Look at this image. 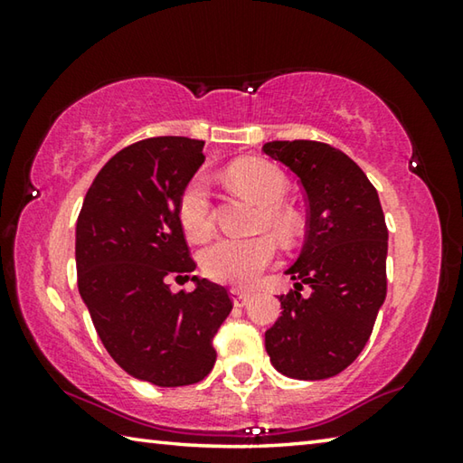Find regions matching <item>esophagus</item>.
Here are the masks:
<instances>
[{
	"instance_id": "esophagus-1",
	"label": "esophagus",
	"mask_w": 463,
	"mask_h": 463,
	"mask_svg": "<svg viewBox=\"0 0 463 463\" xmlns=\"http://www.w3.org/2000/svg\"><path fill=\"white\" fill-rule=\"evenodd\" d=\"M231 298L234 302V307H245V304L250 300V294L249 292H242V289H231Z\"/></svg>"
}]
</instances>
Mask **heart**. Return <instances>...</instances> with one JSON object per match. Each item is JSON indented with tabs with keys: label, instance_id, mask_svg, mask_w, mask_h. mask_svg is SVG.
Here are the masks:
<instances>
[{
	"label": "heart",
	"instance_id": "1",
	"mask_svg": "<svg viewBox=\"0 0 463 463\" xmlns=\"http://www.w3.org/2000/svg\"><path fill=\"white\" fill-rule=\"evenodd\" d=\"M231 184L239 192L260 203V226L268 229L281 241L294 239L298 232V216L284 200L289 192V182L284 171L269 161L249 159L241 161L229 171ZM177 216L184 232L192 241L206 239L213 231V195L208 179L194 175L179 194ZM276 242L265 234L250 239L222 237L203 249L202 268L208 278L221 284L249 286L261 276L276 260Z\"/></svg>",
	"mask_w": 463,
	"mask_h": 463
}]
</instances>
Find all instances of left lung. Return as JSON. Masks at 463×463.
Returning a JSON list of instances; mask_svg holds the SVG:
<instances>
[{
	"label": "left lung",
	"mask_w": 463,
	"mask_h": 463,
	"mask_svg": "<svg viewBox=\"0 0 463 463\" xmlns=\"http://www.w3.org/2000/svg\"><path fill=\"white\" fill-rule=\"evenodd\" d=\"M263 153L296 174L308 206L307 241L286 271L296 284L279 296L284 310L265 333V349L288 378H333L362 354L386 298L388 229L378 192L326 143L273 140Z\"/></svg>",
	"instance_id": "1"
}]
</instances>
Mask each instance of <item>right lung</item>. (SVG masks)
<instances>
[{
	"label": "right lung",
	"instance_id": "add662e5",
	"mask_svg": "<svg viewBox=\"0 0 463 463\" xmlns=\"http://www.w3.org/2000/svg\"><path fill=\"white\" fill-rule=\"evenodd\" d=\"M203 140L155 137L122 148L93 179L75 231L77 286L108 354L132 378L187 386L216 362L214 335L232 310L222 286L190 279L179 194L203 163Z\"/></svg>",
	"mask_w": 463,
	"mask_h": 463
}]
</instances>
